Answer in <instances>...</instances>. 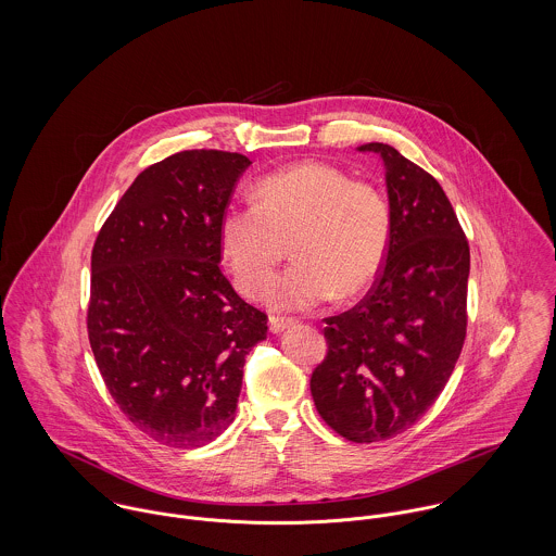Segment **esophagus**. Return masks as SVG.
<instances>
[{
    "label": "esophagus",
    "instance_id": "obj_1",
    "mask_svg": "<svg viewBox=\"0 0 556 556\" xmlns=\"http://www.w3.org/2000/svg\"><path fill=\"white\" fill-rule=\"evenodd\" d=\"M295 323H298V320L291 317H271L269 318V329H271L274 333H280V331L293 327Z\"/></svg>",
    "mask_w": 556,
    "mask_h": 556
}]
</instances>
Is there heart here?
Returning <instances> with one entry per match:
<instances>
[{
  "mask_svg": "<svg viewBox=\"0 0 556 556\" xmlns=\"http://www.w3.org/2000/svg\"><path fill=\"white\" fill-rule=\"evenodd\" d=\"M218 238L245 298L267 289L293 241L298 261L274 280L269 302L302 311L375 282L390 250L392 212L375 186L327 162H300L265 175L254 201L229 205Z\"/></svg>",
  "mask_w": 556,
  "mask_h": 556,
  "instance_id": "b5f03b06",
  "label": "heart"
}]
</instances>
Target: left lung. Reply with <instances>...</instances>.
I'll use <instances>...</instances> for the list:
<instances>
[{
    "label": "left lung",
    "instance_id": "1",
    "mask_svg": "<svg viewBox=\"0 0 556 556\" xmlns=\"http://www.w3.org/2000/svg\"><path fill=\"white\" fill-rule=\"evenodd\" d=\"M392 239L383 269L351 311L327 317L311 377L318 415L353 443L388 441L443 392L467 336L471 252L441 184L386 143Z\"/></svg>",
    "mask_w": 556,
    "mask_h": 556
}]
</instances>
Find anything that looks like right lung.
<instances>
[{
  "label": "right lung",
  "instance_id": "1",
  "mask_svg": "<svg viewBox=\"0 0 556 556\" xmlns=\"http://www.w3.org/2000/svg\"><path fill=\"white\" fill-rule=\"evenodd\" d=\"M252 162L186 150L148 166L91 250L89 344L109 394L150 439L201 447L236 419L267 315L220 269V218Z\"/></svg>",
  "mask_w": 556,
  "mask_h": 556
}]
</instances>
